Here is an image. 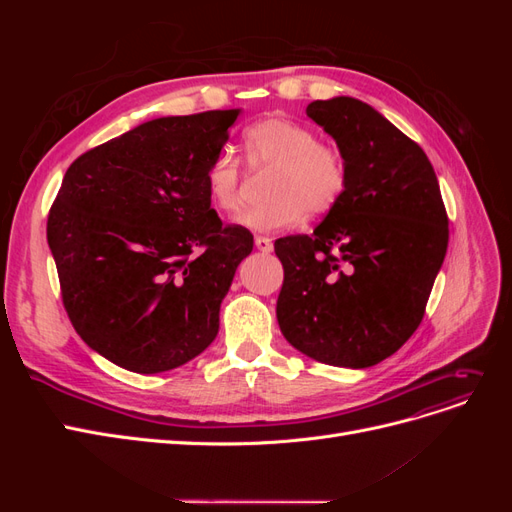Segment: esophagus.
<instances>
[{"instance_id":"34e87169","label":"esophagus","mask_w":512,"mask_h":512,"mask_svg":"<svg viewBox=\"0 0 512 512\" xmlns=\"http://www.w3.org/2000/svg\"><path fill=\"white\" fill-rule=\"evenodd\" d=\"M254 243H256V247H258V250H260L262 254H269V252H273V243H271V239H269V237H256V239H254Z\"/></svg>"}]
</instances>
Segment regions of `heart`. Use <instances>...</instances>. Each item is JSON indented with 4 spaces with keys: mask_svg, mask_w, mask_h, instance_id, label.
Segmentation results:
<instances>
[{
    "mask_svg": "<svg viewBox=\"0 0 512 512\" xmlns=\"http://www.w3.org/2000/svg\"><path fill=\"white\" fill-rule=\"evenodd\" d=\"M243 149L252 168H273L271 200L247 211L241 224L273 232L292 228L307 213L324 215L337 207L348 185L344 156L331 143L318 141L312 128L284 117L252 123L243 132ZM207 194L215 209L237 213L243 207V170L237 156L220 151L207 168Z\"/></svg>",
    "mask_w": 512,
    "mask_h": 512,
    "instance_id": "b5f03b06",
    "label": "heart"
}]
</instances>
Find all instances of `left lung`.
<instances>
[{"instance_id": "1", "label": "left lung", "mask_w": 512, "mask_h": 512, "mask_svg": "<svg viewBox=\"0 0 512 512\" xmlns=\"http://www.w3.org/2000/svg\"><path fill=\"white\" fill-rule=\"evenodd\" d=\"M348 168L314 235L275 241L284 284L277 322L312 359L363 369L395 354L423 320L448 247V218L425 151L369 104H307Z\"/></svg>"}]
</instances>
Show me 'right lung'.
<instances>
[{
	"label": "right lung",
	"instance_id": "obj_1",
	"mask_svg": "<svg viewBox=\"0 0 512 512\" xmlns=\"http://www.w3.org/2000/svg\"><path fill=\"white\" fill-rule=\"evenodd\" d=\"M239 108L160 117L89 149L66 170L46 239L83 342L111 363L158 374L192 361L252 232L224 226L205 175Z\"/></svg>",
	"mask_w": 512,
	"mask_h": 512
}]
</instances>
